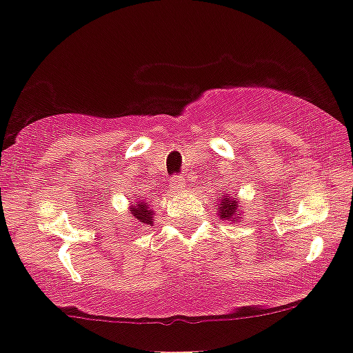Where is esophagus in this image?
<instances>
[{
    "label": "esophagus",
    "mask_w": 353,
    "mask_h": 353,
    "mask_svg": "<svg viewBox=\"0 0 353 353\" xmlns=\"http://www.w3.org/2000/svg\"><path fill=\"white\" fill-rule=\"evenodd\" d=\"M186 179H184L183 176H181V174H177V176H172L170 177V188H172L174 191H183V190H186Z\"/></svg>",
    "instance_id": "obj_1"
}]
</instances>
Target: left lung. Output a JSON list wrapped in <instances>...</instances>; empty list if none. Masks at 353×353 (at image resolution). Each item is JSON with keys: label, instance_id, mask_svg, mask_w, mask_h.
I'll use <instances>...</instances> for the list:
<instances>
[{"label": "left lung", "instance_id": "obj_1", "mask_svg": "<svg viewBox=\"0 0 353 353\" xmlns=\"http://www.w3.org/2000/svg\"><path fill=\"white\" fill-rule=\"evenodd\" d=\"M220 208V216L223 220H230L232 222V216L236 215L237 212V201L234 198L225 196L220 199V205H216Z\"/></svg>", "mask_w": 353, "mask_h": 353}]
</instances>
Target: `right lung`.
Masks as SVG:
<instances>
[{
    "instance_id": "right-lung-1",
    "label": "right lung",
    "mask_w": 353,
    "mask_h": 353,
    "mask_svg": "<svg viewBox=\"0 0 353 353\" xmlns=\"http://www.w3.org/2000/svg\"><path fill=\"white\" fill-rule=\"evenodd\" d=\"M131 213H133V216L138 222L148 223V225L152 223V210L148 208V203L140 201L138 205H134L133 208H131Z\"/></svg>"
}]
</instances>
